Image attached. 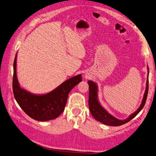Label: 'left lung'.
Segmentation results:
<instances>
[{
  "instance_id": "left-lung-1",
  "label": "left lung",
  "mask_w": 156,
  "mask_h": 156,
  "mask_svg": "<svg viewBox=\"0 0 156 156\" xmlns=\"http://www.w3.org/2000/svg\"><path fill=\"white\" fill-rule=\"evenodd\" d=\"M147 80H146V90L142 98V100L141 102L140 105L139 106L138 109L130 115L125 119H119L116 117H115L113 115H111L108 111H107L104 107H103L100 102L99 101L98 98V86L97 83L88 80L87 83L89 84V99H88V104H89V109L90 112L92 115V116L96 121L100 122L105 125L108 126H118L124 125L130 120L134 118L138 113L140 111L142 108L144 106L147 92H148V76H149V69L148 66H147Z\"/></svg>"
}]
</instances>
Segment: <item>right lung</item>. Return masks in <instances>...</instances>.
<instances>
[{
	"instance_id": "1",
	"label": "right lung",
	"mask_w": 156,
	"mask_h": 156,
	"mask_svg": "<svg viewBox=\"0 0 156 156\" xmlns=\"http://www.w3.org/2000/svg\"><path fill=\"white\" fill-rule=\"evenodd\" d=\"M17 53L14 62L13 92L16 101L29 117L38 121L55 119L61 115L70 90L82 82V74L66 80L49 93L35 94L23 88L18 82L16 71Z\"/></svg>"
}]
</instances>
